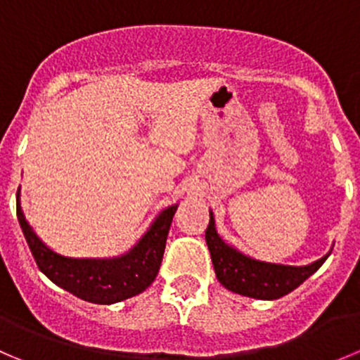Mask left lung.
Here are the masks:
<instances>
[{"instance_id":"8db88e82","label":"left lung","mask_w":360,"mask_h":360,"mask_svg":"<svg viewBox=\"0 0 360 360\" xmlns=\"http://www.w3.org/2000/svg\"><path fill=\"white\" fill-rule=\"evenodd\" d=\"M205 243L211 251V260L219 283L236 294L253 299L283 297L288 292L295 290L302 281L308 280L329 257L326 255L304 267L265 264L248 258L219 239L214 229L212 212L205 229Z\"/></svg>"}]
</instances>
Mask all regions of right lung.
Wrapping results in <instances>:
<instances>
[{"instance_id":"obj_1","label":"right lung","mask_w":360,"mask_h":360,"mask_svg":"<svg viewBox=\"0 0 360 360\" xmlns=\"http://www.w3.org/2000/svg\"><path fill=\"white\" fill-rule=\"evenodd\" d=\"M176 205L165 209L155 225L124 257L112 260H77L49 250L24 219L17 195V218L38 269L70 294L95 304H112L144 292L160 271Z\"/></svg>"}]
</instances>
